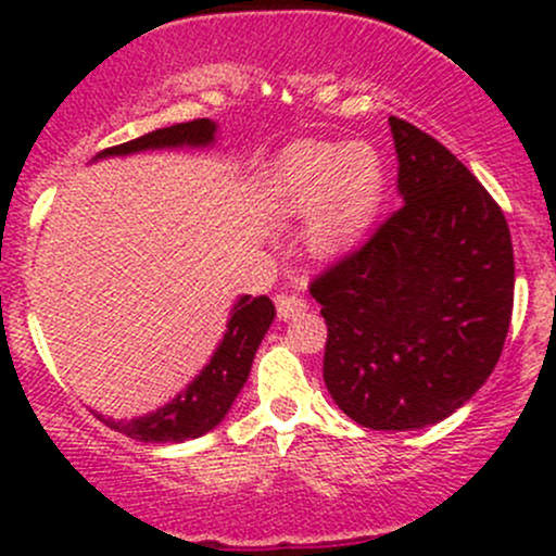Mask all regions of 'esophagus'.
Returning a JSON list of instances; mask_svg holds the SVG:
<instances>
[{
  "label": "esophagus",
  "instance_id": "obj_1",
  "mask_svg": "<svg viewBox=\"0 0 556 556\" xmlns=\"http://www.w3.org/2000/svg\"><path fill=\"white\" fill-rule=\"evenodd\" d=\"M274 303H277V316L282 318V321H287V318H295L298 314H303V311L308 308V305H305V300L298 295H277Z\"/></svg>",
  "mask_w": 556,
  "mask_h": 556
}]
</instances>
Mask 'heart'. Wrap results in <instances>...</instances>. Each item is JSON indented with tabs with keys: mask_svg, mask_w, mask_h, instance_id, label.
<instances>
[{
	"mask_svg": "<svg viewBox=\"0 0 556 556\" xmlns=\"http://www.w3.org/2000/svg\"><path fill=\"white\" fill-rule=\"evenodd\" d=\"M384 190L381 156L368 143L300 140L269 175L271 212L282 219L311 214L308 242L316 253H340L371 227Z\"/></svg>",
	"mask_w": 556,
	"mask_h": 556,
	"instance_id": "obj_1",
	"label": "heart"
}]
</instances>
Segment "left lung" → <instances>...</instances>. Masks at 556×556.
Wrapping results in <instances>:
<instances>
[{
	"label": "left lung",
	"instance_id": "left-lung-1",
	"mask_svg": "<svg viewBox=\"0 0 556 556\" xmlns=\"http://www.w3.org/2000/svg\"><path fill=\"white\" fill-rule=\"evenodd\" d=\"M402 206L311 282L327 321L324 381L376 431L439 424L500 361L515 298L502 208L429 132L389 117Z\"/></svg>",
	"mask_w": 556,
	"mask_h": 556
}]
</instances>
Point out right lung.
Instances as JSON below:
<instances>
[{"label": "right lung", "mask_w": 556, "mask_h": 556, "mask_svg": "<svg viewBox=\"0 0 556 556\" xmlns=\"http://www.w3.org/2000/svg\"><path fill=\"white\" fill-rule=\"evenodd\" d=\"M214 132L216 123H212V119H193V123H180L146 132V136L127 140L123 146H112L96 159L138 154V151L149 149H180V146L201 149V146L214 143ZM274 314L277 311H274V303L266 295H242L235 303L232 314H229L227 331L212 361L203 366V371L175 400L143 418L114 420L99 416V413L96 416L104 420L110 429L146 444H169L203 437V433L222 424V418L227 416L235 397L240 394L242 384L248 381L253 355H256L261 340L269 331Z\"/></svg>", "instance_id": "1"}]
</instances>
